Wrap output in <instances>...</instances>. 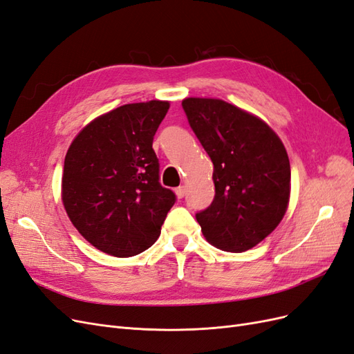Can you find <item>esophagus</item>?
Returning <instances> with one entry per match:
<instances>
[{
	"label": "esophagus",
	"mask_w": 354,
	"mask_h": 354,
	"mask_svg": "<svg viewBox=\"0 0 354 354\" xmlns=\"http://www.w3.org/2000/svg\"><path fill=\"white\" fill-rule=\"evenodd\" d=\"M176 195H177L178 199H183L185 195H186V187H185V186H178V187L176 189Z\"/></svg>",
	"instance_id": "obj_1"
}]
</instances>
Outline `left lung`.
Listing matches in <instances>:
<instances>
[{
    "instance_id": "left-lung-1",
    "label": "left lung",
    "mask_w": 354,
    "mask_h": 354,
    "mask_svg": "<svg viewBox=\"0 0 354 354\" xmlns=\"http://www.w3.org/2000/svg\"><path fill=\"white\" fill-rule=\"evenodd\" d=\"M214 164L216 196L196 214L203 236L223 251L251 250L277 227L291 194L281 138L260 118L220 99L181 102Z\"/></svg>"
}]
</instances>
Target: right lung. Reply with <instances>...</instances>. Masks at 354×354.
I'll list each match as a JSON object with an SVG mask.
<instances>
[{"instance_id":"1","label":"right lung","mask_w":354,"mask_h":354,"mask_svg":"<svg viewBox=\"0 0 354 354\" xmlns=\"http://www.w3.org/2000/svg\"><path fill=\"white\" fill-rule=\"evenodd\" d=\"M169 109L151 100L95 118L68 149L62 201L72 224L95 248L137 255L156 242L176 195L159 183L153 136Z\"/></svg>"}]
</instances>
